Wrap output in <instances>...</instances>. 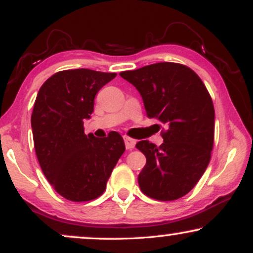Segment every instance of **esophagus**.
<instances>
[{
  "mask_svg": "<svg viewBox=\"0 0 253 253\" xmlns=\"http://www.w3.org/2000/svg\"><path fill=\"white\" fill-rule=\"evenodd\" d=\"M124 140H125V145H126V149L127 150H132L133 147L135 146V140H134V139L129 138V136H124Z\"/></svg>",
  "mask_w": 253,
  "mask_h": 253,
  "instance_id": "esophagus-1",
  "label": "esophagus"
}]
</instances>
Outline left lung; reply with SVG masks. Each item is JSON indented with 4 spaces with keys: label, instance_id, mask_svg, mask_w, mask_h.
<instances>
[{
    "label": "left lung",
    "instance_id": "8db88e82",
    "mask_svg": "<svg viewBox=\"0 0 253 253\" xmlns=\"http://www.w3.org/2000/svg\"><path fill=\"white\" fill-rule=\"evenodd\" d=\"M120 76L138 90L147 117L168 126L161 146L149 140L135 145L146 157L139 187L161 201L184 196L211 161L215 113L210 92L195 72L177 63L151 64Z\"/></svg>",
    "mask_w": 253,
    "mask_h": 253
}]
</instances>
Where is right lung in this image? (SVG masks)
I'll use <instances>...</instances> for the list:
<instances>
[{
	"label": "right lung",
	"mask_w": 253,
	"mask_h": 253,
	"mask_svg": "<svg viewBox=\"0 0 253 253\" xmlns=\"http://www.w3.org/2000/svg\"><path fill=\"white\" fill-rule=\"evenodd\" d=\"M117 74L89 69L60 71L42 84L32 113L34 149L43 175L59 195L74 202L102 195L125 152L123 136L84 134L98 90Z\"/></svg>",
	"instance_id": "add662e5"
}]
</instances>
